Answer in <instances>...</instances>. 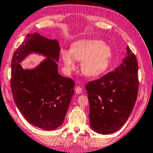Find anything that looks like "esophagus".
<instances>
[{"instance_id": "34e87169", "label": "esophagus", "mask_w": 153, "mask_h": 153, "mask_svg": "<svg viewBox=\"0 0 153 153\" xmlns=\"http://www.w3.org/2000/svg\"><path fill=\"white\" fill-rule=\"evenodd\" d=\"M75 91H76V94H80L82 92V89L80 86H77L76 89H75Z\"/></svg>"}]
</instances>
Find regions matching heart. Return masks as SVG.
<instances>
[{
  "instance_id": "obj_1",
  "label": "heart",
  "mask_w": 153,
  "mask_h": 153,
  "mask_svg": "<svg viewBox=\"0 0 153 153\" xmlns=\"http://www.w3.org/2000/svg\"><path fill=\"white\" fill-rule=\"evenodd\" d=\"M60 56L67 73L76 69V60H82V74L88 77H97L108 69L112 59V50L101 41L85 39L73 43L70 50H61Z\"/></svg>"
}]
</instances>
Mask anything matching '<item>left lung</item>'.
I'll list each match as a JSON object with an SVG mask.
<instances>
[{
	"label": "left lung",
	"mask_w": 153,
	"mask_h": 153,
	"mask_svg": "<svg viewBox=\"0 0 153 153\" xmlns=\"http://www.w3.org/2000/svg\"><path fill=\"white\" fill-rule=\"evenodd\" d=\"M137 59L127 46L123 62L114 71L86 84L90 123L93 131L107 135L124 125L137 99Z\"/></svg>",
	"instance_id": "1"
}]
</instances>
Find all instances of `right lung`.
Listing matches in <instances>:
<instances>
[{
	"label": "right lung",
	"mask_w": 153,
	"mask_h": 153,
	"mask_svg": "<svg viewBox=\"0 0 153 153\" xmlns=\"http://www.w3.org/2000/svg\"><path fill=\"white\" fill-rule=\"evenodd\" d=\"M31 53L46 59L33 69H24L20 63ZM59 55L56 39L35 33L26 35L11 61V87L17 107L29 123L48 131L63 123L75 92L74 80L58 72Z\"/></svg>",
	"instance_id": "add662e5"
}]
</instances>
